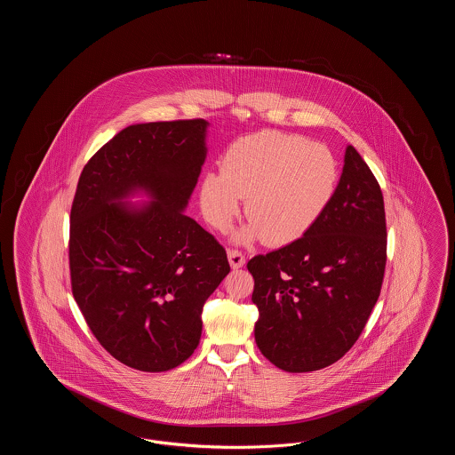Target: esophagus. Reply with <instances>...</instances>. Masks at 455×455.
<instances>
[{"label":"esophagus","mask_w":455,"mask_h":455,"mask_svg":"<svg viewBox=\"0 0 455 455\" xmlns=\"http://www.w3.org/2000/svg\"><path fill=\"white\" fill-rule=\"evenodd\" d=\"M228 262H230V266H232L234 269H238V267H242V266L245 264V256H243L240 251L230 249V251H228Z\"/></svg>","instance_id":"34e87169"}]
</instances>
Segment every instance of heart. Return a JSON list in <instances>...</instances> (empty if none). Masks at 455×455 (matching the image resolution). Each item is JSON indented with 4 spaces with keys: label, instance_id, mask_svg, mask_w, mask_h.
Returning <instances> with one entry per match:
<instances>
[{
    "label": "heart",
    "instance_id": "heart-1",
    "mask_svg": "<svg viewBox=\"0 0 455 455\" xmlns=\"http://www.w3.org/2000/svg\"><path fill=\"white\" fill-rule=\"evenodd\" d=\"M338 179V160L324 145L262 131L227 148L221 172L203 177L199 201L208 223L225 232L245 199L251 221L235 234V242L262 237L269 245H284L302 237L324 213Z\"/></svg>",
    "mask_w": 455,
    "mask_h": 455
}]
</instances>
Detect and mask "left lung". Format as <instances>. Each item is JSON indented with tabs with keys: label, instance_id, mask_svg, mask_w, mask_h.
<instances>
[{
	"label": "left lung",
	"instance_id": "8db88e82",
	"mask_svg": "<svg viewBox=\"0 0 455 455\" xmlns=\"http://www.w3.org/2000/svg\"><path fill=\"white\" fill-rule=\"evenodd\" d=\"M387 230L384 197L351 145L324 213L303 237L247 262L260 353L291 373L329 367L362 334L380 295Z\"/></svg>",
	"mask_w": 455,
	"mask_h": 455
}]
</instances>
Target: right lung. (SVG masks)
I'll list each match as a JSON object with an SVG mask.
<instances>
[{"instance_id":"obj_1","label":"right lung","mask_w":455,"mask_h":455,"mask_svg":"<svg viewBox=\"0 0 455 455\" xmlns=\"http://www.w3.org/2000/svg\"><path fill=\"white\" fill-rule=\"evenodd\" d=\"M204 119L132 124L95 153L69 217L71 290L121 363L167 371L199 345L206 299L230 273L225 249L184 215L206 158ZM151 201L132 204L134 195Z\"/></svg>"}]
</instances>
